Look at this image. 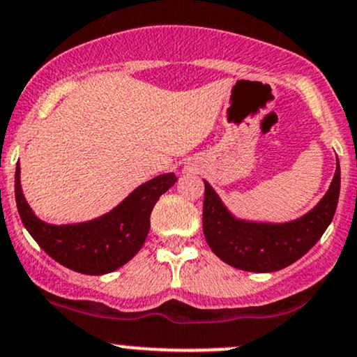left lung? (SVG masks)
Here are the masks:
<instances>
[{
    "label": "left lung",
    "instance_id": "8db88e82",
    "mask_svg": "<svg viewBox=\"0 0 357 357\" xmlns=\"http://www.w3.org/2000/svg\"><path fill=\"white\" fill-rule=\"evenodd\" d=\"M340 191L337 160L334 181L322 202L295 222L268 225L236 220L205 181L203 234L210 249L227 264L242 271L273 273L298 261L322 237L334 218Z\"/></svg>",
    "mask_w": 357,
    "mask_h": 357
}]
</instances>
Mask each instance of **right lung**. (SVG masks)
<instances>
[{
	"instance_id": "obj_1",
	"label": "right lung",
	"mask_w": 357,
	"mask_h": 357,
	"mask_svg": "<svg viewBox=\"0 0 357 357\" xmlns=\"http://www.w3.org/2000/svg\"><path fill=\"white\" fill-rule=\"evenodd\" d=\"M178 181L162 174L144 183L103 217L74 225H50L38 220L26 205L15 171V199L23 225L37 244L59 264L83 274H107L119 269L139 252L151 229V211L159 197Z\"/></svg>"
}]
</instances>
